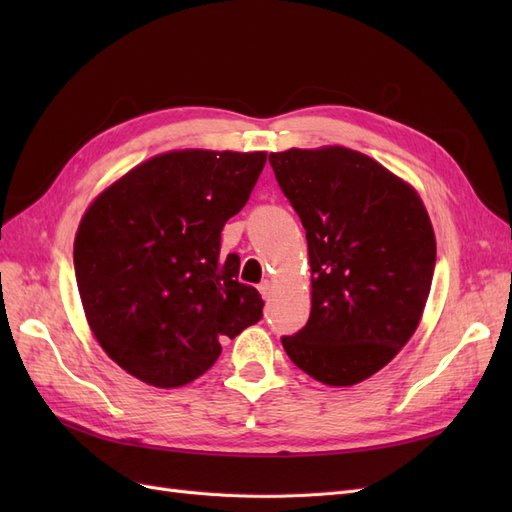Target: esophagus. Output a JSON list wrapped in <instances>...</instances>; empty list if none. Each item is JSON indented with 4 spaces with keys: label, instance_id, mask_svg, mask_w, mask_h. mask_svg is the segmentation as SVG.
<instances>
[{
    "label": "esophagus",
    "instance_id": "obj_1",
    "mask_svg": "<svg viewBox=\"0 0 512 512\" xmlns=\"http://www.w3.org/2000/svg\"><path fill=\"white\" fill-rule=\"evenodd\" d=\"M258 290H260V294H262V297H265V299H269V297H271V292H273V284H271L269 280H265V282H262V284L258 286Z\"/></svg>",
    "mask_w": 512,
    "mask_h": 512
}]
</instances>
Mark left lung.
Masks as SVG:
<instances>
[{
  "instance_id": "8db88e82",
  "label": "left lung",
  "mask_w": 512,
  "mask_h": 512,
  "mask_svg": "<svg viewBox=\"0 0 512 512\" xmlns=\"http://www.w3.org/2000/svg\"><path fill=\"white\" fill-rule=\"evenodd\" d=\"M269 162L305 228L312 271L309 320L282 346L322 384H359L423 318L436 267L429 213L408 181L361 151L292 147Z\"/></svg>"
}]
</instances>
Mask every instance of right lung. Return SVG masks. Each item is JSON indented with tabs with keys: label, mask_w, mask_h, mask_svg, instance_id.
<instances>
[{
	"label": "right lung",
	"mask_w": 512,
	"mask_h": 512,
	"mask_svg": "<svg viewBox=\"0 0 512 512\" xmlns=\"http://www.w3.org/2000/svg\"><path fill=\"white\" fill-rule=\"evenodd\" d=\"M265 151L179 149L102 190L74 239L91 333L130 376L175 389L218 361L222 337L262 316L260 292L220 256V232L250 198Z\"/></svg>",
	"instance_id": "right-lung-1"
}]
</instances>
